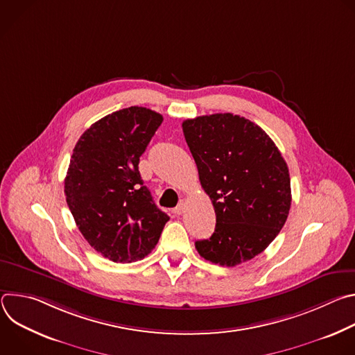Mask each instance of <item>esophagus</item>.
I'll return each mask as SVG.
<instances>
[{"label": "esophagus", "instance_id": "1", "mask_svg": "<svg viewBox=\"0 0 355 355\" xmlns=\"http://www.w3.org/2000/svg\"><path fill=\"white\" fill-rule=\"evenodd\" d=\"M184 211H185V202H184V200H181L180 204L177 205V208L174 209V214H175V215H181Z\"/></svg>", "mask_w": 355, "mask_h": 355}]
</instances>
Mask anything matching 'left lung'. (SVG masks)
Instances as JSON below:
<instances>
[{"instance_id":"left-lung-1","label":"left lung","mask_w":355,"mask_h":355,"mask_svg":"<svg viewBox=\"0 0 355 355\" xmlns=\"http://www.w3.org/2000/svg\"><path fill=\"white\" fill-rule=\"evenodd\" d=\"M182 130L216 214L214 234L195 241L199 256L226 267L254 259L291 209L289 170L278 147L259 125L233 114L187 119Z\"/></svg>"}]
</instances>
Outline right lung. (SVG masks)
Listing matches in <instances>:
<instances>
[{
  "mask_svg": "<svg viewBox=\"0 0 355 355\" xmlns=\"http://www.w3.org/2000/svg\"><path fill=\"white\" fill-rule=\"evenodd\" d=\"M162 122L151 110L125 108L92 123L73 150L67 205L89 245L114 263L144 259L170 219L139 173V159Z\"/></svg>",
  "mask_w": 355,
  "mask_h": 355,
  "instance_id": "1",
  "label": "right lung"
}]
</instances>
